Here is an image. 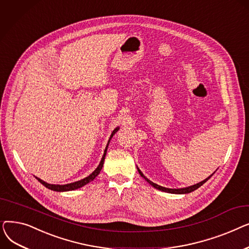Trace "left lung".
I'll list each match as a JSON object with an SVG mask.
<instances>
[{
	"label": "left lung",
	"mask_w": 249,
	"mask_h": 249,
	"mask_svg": "<svg viewBox=\"0 0 249 249\" xmlns=\"http://www.w3.org/2000/svg\"><path fill=\"white\" fill-rule=\"evenodd\" d=\"M137 169H138V173H139V175L144 178L147 182H149V184L153 187V188H155V189H158V190H160V191H162V192H166V193H171V194H189V193H191V192H194L195 190H197L198 188H200L202 185H204L205 182L210 178L212 176H213V174L210 176V177H208L207 178H205L204 180H202V181H200V182H198V184H196V185H194V186H191V187H187V188H182V189H168V188H164V187H161V186H159V185H156V184H154V182H152L151 180H149L144 175H143L142 173H141V171L140 169L137 167Z\"/></svg>",
	"instance_id": "8db88e82"
}]
</instances>
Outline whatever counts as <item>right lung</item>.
Here are the masks:
<instances>
[{
  "label": "right lung",
  "mask_w": 249,
  "mask_h": 249,
  "mask_svg": "<svg viewBox=\"0 0 249 249\" xmlns=\"http://www.w3.org/2000/svg\"><path fill=\"white\" fill-rule=\"evenodd\" d=\"M118 130H119V127H117V128H115V129L113 130V132H112V134H111V136H110V138H109L108 144H107L106 148H105V151H104L103 158H102V160H101L100 164L98 165V167L95 169V171H94L93 173H91L89 176H88L87 178H83V179H81V180L74 181V182H71V184H67V185H51V184H47L46 181H44V180H42V179H40V178H36L38 179V181H40L41 184H42L44 187H46V188H47V189H49V190L55 191V192H68V191H73V190L80 189V188H82V187L86 186L87 184H89V181H91L93 179H95V178L100 174L101 169H102V167H103V164H104L105 156H106V153H107V149H108V146H109L110 140L112 139L113 135L118 131Z\"/></svg>",
  "instance_id": "right-lung-1"
}]
</instances>
